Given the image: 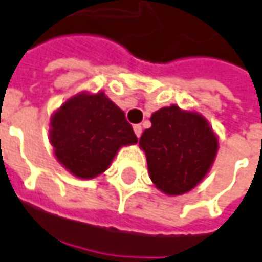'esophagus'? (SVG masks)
I'll return each instance as SVG.
<instances>
[{"mask_svg": "<svg viewBox=\"0 0 262 262\" xmlns=\"http://www.w3.org/2000/svg\"><path fill=\"white\" fill-rule=\"evenodd\" d=\"M134 133H135V135H137V137L140 138V137H141V134H143V127H141L140 124L134 125Z\"/></svg>", "mask_w": 262, "mask_h": 262, "instance_id": "1", "label": "esophagus"}]
</instances>
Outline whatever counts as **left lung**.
Returning a JSON list of instances; mask_svg holds the SVG:
<instances>
[{
  "mask_svg": "<svg viewBox=\"0 0 262 262\" xmlns=\"http://www.w3.org/2000/svg\"><path fill=\"white\" fill-rule=\"evenodd\" d=\"M140 138L152 183L167 194H183L202 182L217 151L208 121L176 105L156 111Z\"/></svg>",
  "mask_w": 262,
  "mask_h": 262,
  "instance_id": "8db88e82",
  "label": "left lung"
}]
</instances>
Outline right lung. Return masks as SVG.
<instances>
[{
    "instance_id": "right-lung-1",
    "label": "right lung",
    "mask_w": 262,
    "mask_h": 262,
    "mask_svg": "<svg viewBox=\"0 0 262 262\" xmlns=\"http://www.w3.org/2000/svg\"><path fill=\"white\" fill-rule=\"evenodd\" d=\"M137 141L125 114L102 92L70 98L52 118L50 143L54 154L80 179L103 173L122 145Z\"/></svg>"
}]
</instances>
